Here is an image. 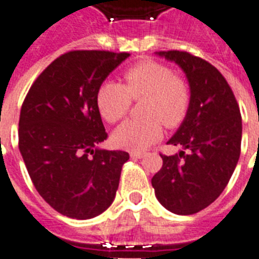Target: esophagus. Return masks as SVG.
Wrapping results in <instances>:
<instances>
[{
	"mask_svg": "<svg viewBox=\"0 0 259 259\" xmlns=\"http://www.w3.org/2000/svg\"><path fill=\"white\" fill-rule=\"evenodd\" d=\"M144 156H145V153H141V152H130L132 158H142Z\"/></svg>",
	"mask_w": 259,
	"mask_h": 259,
	"instance_id": "34e87169",
	"label": "esophagus"
}]
</instances>
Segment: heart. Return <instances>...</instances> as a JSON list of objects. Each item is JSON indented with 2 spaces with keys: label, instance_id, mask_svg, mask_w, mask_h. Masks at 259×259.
Wrapping results in <instances>:
<instances>
[{
  "label": "heart",
  "instance_id": "heart-1",
  "mask_svg": "<svg viewBox=\"0 0 259 259\" xmlns=\"http://www.w3.org/2000/svg\"><path fill=\"white\" fill-rule=\"evenodd\" d=\"M123 80V84L106 80L97 91L98 110L110 123L125 117L132 99L145 98L142 109L145 119L125 121L113 133V142L118 148L145 150L161 138L162 123L175 129L188 115L191 90L165 64L154 60L140 62L125 71Z\"/></svg>",
  "mask_w": 259,
  "mask_h": 259
}]
</instances>
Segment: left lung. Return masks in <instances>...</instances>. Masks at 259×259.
Returning a JSON list of instances; mask_svg holds the SVG:
<instances>
[{"label":"left lung","instance_id":"left-lung-1","mask_svg":"<svg viewBox=\"0 0 259 259\" xmlns=\"http://www.w3.org/2000/svg\"><path fill=\"white\" fill-rule=\"evenodd\" d=\"M177 63L191 87V106L168 144L180 153L160 154L161 169L152 179L158 201L177 215H192L219 197L241 154L242 117L233 90L218 68L187 51H161Z\"/></svg>","mask_w":259,"mask_h":259}]
</instances>
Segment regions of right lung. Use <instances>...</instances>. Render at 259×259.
<instances>
[{
	"label": "right lung",
	"mask_w": 259,
	"mask_h": 259,
	"mask_svg": "<svg viewBox=\"0 0 259 259\" xmlns=\"http://www.w3.org/2000/svg\"><path fill=\"white\" fill-rule=\"evenodd\" d=\"M130 54L70 51L55 59L26 94L18 148L40 196L72 219H91L117 193L123 150L98 149L107 138L97 91Z\"/></svg>",
	"instance_id": "right-lung-1"
}]
</instances>
